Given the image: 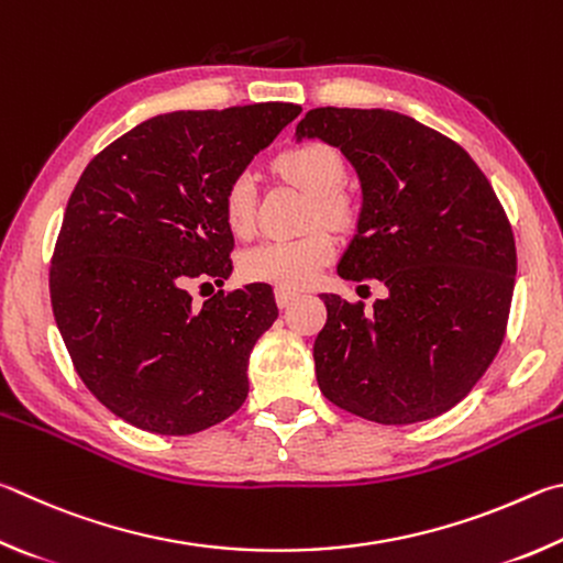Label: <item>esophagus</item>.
Wrapping results in <instances>:
<instances>
[{
    "instance_id": "1",
    "label": "esophagus",
    "mask_w": 563,
    "mask_h": 563,
    "mask_svg": "<svg viewBox=\"0 0 563 563\" xmlns=\"http://www.w3.org/2000/svg\"><path fill=\"white\" fill-rule=\"evenodd\" d=\"M297 297H299V294H297V291H291V289H284V287L276 289V303H279L282 309H287L289 303H291L294 299H297Z\"/></svg>"
}]
</instances>
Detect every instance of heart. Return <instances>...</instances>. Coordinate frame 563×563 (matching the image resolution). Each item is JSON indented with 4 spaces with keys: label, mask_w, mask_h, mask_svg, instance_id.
I'll list each match as a JSON object with an SVG mask.
<instances>
[{
    "label": "heart",
    "mask_w": 563,
    "mask_h": 563,
    "mask_svg": "<svg viewBox=\"0 0 563 563\" xmlns=\"http://www.w3.org/2000/svg\"><path fill=\"white\" fill-rule=\"evenodd\" d=\"M276 170L289 183L313 197V217L327 224H343L351 217V202L339 187L346 177V165L339 151L327 143H303L276 157ZM256 187L250 173L236 175L224 192V217L232 232H250L254 222ZM333 256V236L313 230L297 240H264L242 254V274L252 282L299 289Z\"/></svg>",
    "instance_id": "b5f03b06"
}]
</instances>
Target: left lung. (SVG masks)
Returning <instances> with one entry per match:
<instances>
[{"label":"left lung","instance_id":"obj_1","mask_svg":"<svg viewBox=\"0 0 563 563\" xmlns=\"http://www.w3.org/2000/svg\"><path fill=\"white\" fill-rule=\"evenodd\" d=\"M294 137H319L353 165L361 212L339 274L388 289L368 313L321 294V393L380 426L442 416L505 339L517 250L495 190L457 143L396 111L313 108Z\"/></svg>","mask_w":563,"mask_h":563}]
</instances>
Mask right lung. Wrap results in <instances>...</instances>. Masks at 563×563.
Here are the masks:
<instances>
[{"instance_id":"obj_1","label":"right lung","mask_w":563,"mask_h":563,"mask_svg":"<svg viewBox=\"0 0 563 563\" xmlns=\"http://www.w3.org/2000/svg\"><path fill=\"white\" fill-rule=\"evenodd\" d=\"M299 113L272 101L147 118L78 177L48 289L76 373L113 416L192 435L242 408L274 291L244 284L195 307L190 284L230 279L227 187Z\"/></svg>"}]
</instances>
